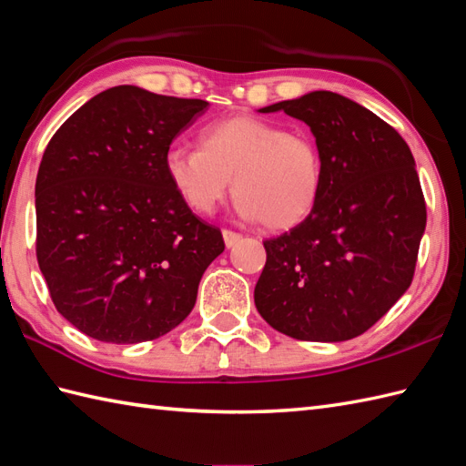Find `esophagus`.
<instances>
[{
	"instance_id": "34e87169",
	"label": "esophagus",
	"mask_w": 466,
	"mask_h": 466,
	"mask_svg": "<svg viewBox=\"0 0 466 466\" xmlns=\"http://www.w3.org/2000/svg\"><path fill=\"white\" fill-rule=\"evenodd\" d=\"M223 241H225V245H227V249H231V247H235L237 243L241 241V235L235 233V231L225 229V231H223Z\"/></svg>"
}]
</instances>
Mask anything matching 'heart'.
Listing matches in <instances>:
<instances>
[{
    "label": "heart",
    "instance_id": "heart-1",
    "mask_svg": "<svg viewBox=\"0 0 466 466\" xmlns=\"http://www.w3.org/2000/svg\"><path fill=\"white\" fill-rule=\"evenodd\" d=\"M163 165L193 213L211 215L231 183L237 213L273 231L305 221L323 189L315 139L253 116L209 123L199 131V149L173 146Z\"/></svg>",
    "mask_w": 466,
    "mask_h": 466
}]
</instances>
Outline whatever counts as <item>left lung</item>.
<instances>
[{
    "mask_svg": "<svg viewBox=\"0 0 466 466\" xmlns=\"http://www.w3.org/2000/svg\"><path fill=\"white\" fill-rule=\"evenodd\" d=\"M259 111L307 123L323 159V189L301 225L263 243L257 311L299 340L353 339L410 287L427 225L415 157L389 123L333 91Z\"/></svg>",
    "mask_w": 466,
    "mask_h": 466,
    "instance_id": "left-lung-1",
    "label": "left lung"
}]
</instances>
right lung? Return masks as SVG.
<instances>
[{
	"label": "right lung",
	"instance_id": "obj_1",
	"mask_svg": "<svg viewBox=\"0 0 466 466\" xmlns=\"http://www.w3.org/2000/svg\"><path fill=\"white\" fill-rule=\"evenodd\" d=\"M203 99L117 86L51 137L35 179L37 263L57 311L103 343L169 333L225 249L181 201L165 153L207 111Z\"/></svg>",
	"mask_w": 466,
	"mask_h": 466
}]
</instances>
